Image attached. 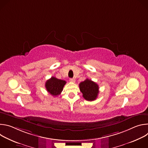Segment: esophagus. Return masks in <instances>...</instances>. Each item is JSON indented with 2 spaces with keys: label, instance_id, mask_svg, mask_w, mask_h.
<instances>
[{
  "label": "esophagus",
  "instance_id": "esophagus-1",
  "mask_svg": "<svg viewBox=\"0 0 148 148\" xmlns=\"http://www.w3.org/2000/svg\"><path fill=\"white\" fill-rule=\"evenodd\" d=\"M75 81V78H70V81L72 82H74Z\"/></svg>",
  "mask_w": 148,
  "mask_h": 148
}]
</instances>
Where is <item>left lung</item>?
Instances as JSON below:
<instances>
[{"label": "left lung", "instance_id": "1", "mask_svg": "<svg viewBox=\"0 0 148 148\" xmlns=\"http://www.w3.org/2000/svg\"><path fill=\"white\" fill-rule=\"evenodd\" d=\"M79 87L84 98L87 101H92L97 98L99 87L95 82L87 78L79 84Z\"/></svg>", "mask_w": 148, "mask_h": 148}]
</instances>
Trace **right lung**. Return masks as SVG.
<instances>
[{"instance_id":"add662e5","label":"right lung","mask_w":148,"mask_h":148,"mask_svg":"<svg viewBox=\"0 0 148 148\" xmlns=\"http://www.w3.org/2000/svg\"><path fill=\"white\" fill-rule=\"evenodd\" d=\"M66 81L64 80L59 79L54 77H51L48 79L45 84L46 88L51 95L57 96L61 94L63 90Z\"/></svg>"}]
</instances>
